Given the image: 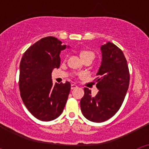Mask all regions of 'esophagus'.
Listing matches in <instances>:
<instances>
[{"label":"esophagus","instance_id":"34e87169","mask_svg":"<svg viewBox=\"0 0 149 149\" xmlns=\"http://www.w3.org/2000/svg\"><path fill=\"white\" fill-rule=\"evenodd\" d=\"M77 87V86L75 84H72V85H71V89H76Z\"/></svg>","mask_w":149,"mask_h":149}]
</instances>
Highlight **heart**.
<instances>
[{"mask_svg":"<svg viewBox=\"0 0 149 149\" xmlns=\"http://www.w3.org/2000/svg\"><path fill=\"white\" fill-rule=\"evenodd\" d=\"M88 55H93V56H94V54H93V53L92 51H87V50H83V51H81V52H80V56H81V59L85 57V56H88Z\"/></svg>","mask_w":149,"mask_h":149,"instance_id":"obj_1","label":"heart"}]
</instances>
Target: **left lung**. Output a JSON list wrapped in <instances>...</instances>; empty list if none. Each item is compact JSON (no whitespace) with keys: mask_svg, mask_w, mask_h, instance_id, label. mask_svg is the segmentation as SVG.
Returning a JSON list of instances; mask_svg holds the SVG:
<instances>
[{"mask_svg":"<svg viewBox=\"0 0 149 149\" xmlns=\"http://www.w3.org/2000/svg\"><path fill=\"white\" fill-rule=\"evenodd\" d=\"M101 63L98 71L96 87L98 92L92 96L84 88L81 100L84 116L93 122H102L113 116L123 103L130 82L127 60L122 50L107 42L101 46Z\"/></svg>","mask_w":149,"mask_h":149,"instance_id":"left-lung-1","label":"left lung"}]
</instances>
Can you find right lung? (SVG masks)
<instances>
[{
	"label": "right lung",
	"mask_w": 149,
	"mask_h": 149,
	"mask_svg": "<svg viewBox=\"0 0 149 149\" xmlns=\"http://www.w3.org/2000/svg\"><path fill=\"white\" fill-rule=\"evenodd\" d=\"M69 48L53 36L41 39L25 51L20 63L19 89L27 110L41 121H51L63 113L71 84L54 85L51 73L60 65V54Z\"/></svg>",
	"instance_id": "obj_1"
}]
</instances>
